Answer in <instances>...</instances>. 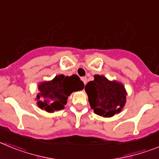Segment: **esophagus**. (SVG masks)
I'll return each instance as SVG.
<instances>
[{"mask_svg":"<svg viewBox=\"0 0 159 159\" xmlns=\"http://www.w3.org/2000/svg\"><path fill=\"white\" fill-rule=\"evenodd\" d=\"M81 80L84 82V84H87V77H81Z\"/></svg>","mask_w":159,"mask_h":159,"instance_id":"obj_1","label":"esophagus"}]
</instances>
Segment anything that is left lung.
I'll use <instances>...</instances> for the list:
<instances>
[{"mask_svg":"<svg viewBox=\"0 0 159 159\" xmlns=\"http://www.w3.org/2000/svg\"><path fill=\"white\" fill-rule=\"evenodd\" d=\"M94 77L95 80L85 86L94 113L103 117H111L121 111L127 95L123 84L109 81L103 75H95Z\"/></svg>","mask_w":159,"mask_h":159,"instance_id":"obj_1","label":"left lung"}]
</instances>
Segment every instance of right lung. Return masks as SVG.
Segmentation results:
<instances>
[{
    "instance_id": "obj_1",
    "label": "right lung",
    "mask_w": 159,
    "mask_h": 159,
    "mask_svg": "<svg viewBox=\"0 0 159 159\" xmlns=\"http://www.w3.org/2000/svg\"><path fill=\"white\" fill-rule=\"evenodd\" d=\"M84 84L78 75L64 76L60 75L52 81L43 82L39 85L40 92L36 95L39 107L48 112H54L62 110L67 103L68 96L71 92L80 91Z\"/></svg>"
}]
</instances>
